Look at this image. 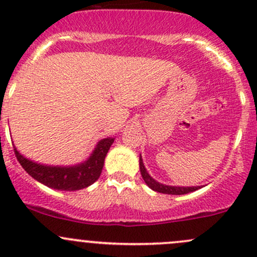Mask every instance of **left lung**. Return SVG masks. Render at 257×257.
I'll use <instances>...</instances> for the list:
<instances>
[{"instance_id":"1","label":"left lung","mask_w":257,"mask_h":257,"mask_svg":"<svg viewBox=\"0 0 257 257\" xmlns=\"http://www.w3.org/2000/svg\"><path fill=\"white\" fill-rule=\"evenodd\" d=\"M139 166H140V173H142L145 184L150 189H152L154 191H157V193L170 194V195H183V194L191 193V191H195L197 189L202 188V185H197V187H178V185H177L176 187V185H167V184H162V183L157 182L156 179H154L150 174H149L148 170H146L145 166H144L142 154H140V157H139Z\"/></svg>"}]
</instances>
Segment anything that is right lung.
Here are the masks:
<instances>
[{"label":"right lung","mask_w":257,"mask_h":257,"mask_svg":"<svg viewBox=\"0 0 257 257\" xmlns=\"http://www.w3.org/2000/svg\"><path fill=\"white\" fill-rule=\"evenodd\" d=\"M113 142L114 138L112 137L98 140L95 149L85 161L69 166H53L36 162L22 155L16 146L14 150L22 167L34 179L56 190L74 191L90 187L98 179L102 172L105 157Z\"/></svg>","instance_id":"add662e5"}]
</instances>
